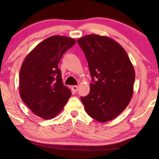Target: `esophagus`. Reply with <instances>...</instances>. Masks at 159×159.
<instances>
[{
  "label": "esophagus",
  "instance_id": "1",
  "mask_svg": "<svg viewBox=\"0 0 159 159\" xmlns=\"http://www.w3.org/2000/svg\"><path fill=\"white\" fill-rule=\"evenodd\" d=\"M71 90H72L73 92L76 93L77 91V90H78V86H77V85L72 86V87H71Z\"/></svg>",
  "mask_w": 159,
  "mask_h": 159
}]
</instances>
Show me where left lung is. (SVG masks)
<instances>
[{
    "mask_svg": "<svg viewBox=\"0 0 159 159\" xmlns=\"http://www.w3.org/2000/svg\"><path fill=\"white\" fill-rule=\"evenodd\" d=\"M77 42L93 81L90 93L81 97L85 111L100 122L112 120L131 101L135 77L133 65L122 46L108 37L88 34Z\"/></svg>",
    "mask_w": 159,
    "mask_h": 159,
    "instance_id": "obj_1",
    "label": "left lung"
}]
</instances>
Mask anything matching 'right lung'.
Listing matches in <instances>:
<instances>
[{
  "label": "right lung",
  "mask_w": 159,
  "mask_h": 159,
  "mask_svg": "<svg viewBox=\"0 0 159 159\" xmlns=\"http://www.w3.org/2000/svg\"><path fill=\"white\" fill-rule=\"evenodd\" d=\"M75 43L71 38L51 36L32 50L22 63L19 71L20 97L42 119L57 116L71 96V90L63 84L58 64Z\"/></svg>",
  "instance_id": "add662e5"
}]
</instances>
